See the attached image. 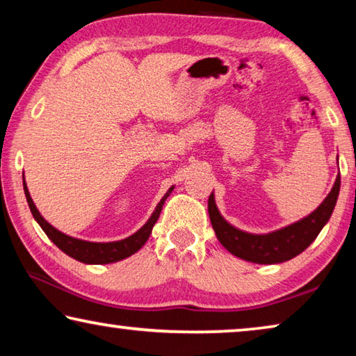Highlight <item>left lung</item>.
<instances>
[{"mask_svg": "<svg viewBox=\"0 0 356 356\" xmlns=\"http://www.w3.org/2000/svg\"><path fill=\"white\" fill-rule=\"evenodd\" d=\"M339 190H341V176H337L330 195L312 214L265 235H254L229 224L217 209L214 193L209 195L208 212L217 240L233 256L254 264H281L299 256L315 241L318 233L330 220L334 206L337 203Z\"/></svg>", "mask_w": 356, "mask_h": 356, "instance_id": "1", "label": "left lung"}]
</instances>
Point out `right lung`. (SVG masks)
Segmentation results:
<instances>
[{"label": "right lung", "mask_w": 356, "mask_h": 356, "mask_svg": "<svg viewBox=\"0 0 356 356\" xmlns=\"http://www.w3.org/2000/svg\"><path fill=\"white\" fill-rule=\"evenodd\" d=\"M172 190H174V187L168 190L166 195H164L160 203H158L155 211H153L150 219L145 222L144 227H140V229L136 233H132L131 236H127V238H124V240H120V241L94 243V241H84V240H78V238L68 236V235H65V233L57 230L56 227H52L49 222H47L44 217L40 214V211L36 209V206L33 203V200H31L30 192H29V188H26V184L24 179V192L26 196V203H29L31 214H33L35 220L38 222L42 232L47 235V238H49V240L54 243V245L59 248L60 251L65 252L67 256L73 257L75 261H79L83 264H97V265L123 261V259L129 257L134 252L139 251V249L147 243L148 236H150L153 225L156 224L158 217H160V212L163 209L164 201L168 200V196L171 195Z\"/></svg>", "instance_id": "obj_1"}]
</instances>
